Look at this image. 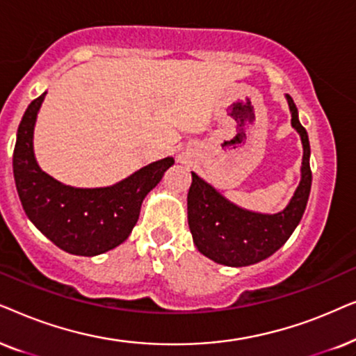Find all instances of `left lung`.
<instances>
[{"label": "left lung", "mask_w": 356, "mask_h": 356, "mask_svg": "<svg viewBox=\"0 0 356 356\" xmlns=\"http://www.w3.org/2000/svg\"><path fill=\"white\" fill-rule=\"evenodd\" d=\"M286 101L293 129L301 136L302 165L301 182L285 210L275 215L244 210L192 172V186L187 195L188 227L197 249L218 264L245 267L270 257L290 239L306 210L312 182L309 138L298 118L295 102L288 94Z\"/></svg>", "instance_id": "obj_1"}]
</instances>
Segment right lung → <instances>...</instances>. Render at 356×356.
<instances>
[{
    "label": "right lung",
    "mask_w": 356,
    "mask_h": 356,
    "mask_svg": "<svg viewBox=\"0 0 356 356\" xmlns=\"http://www.w3.org/2000/svg\"><path fill=\"white\" fill-rule=\"evenodd\" d=\"M45 94L29 104L17 129L13 172L22 208L60 249L84 257L104 254L129 238L145 197L158 186L174 158L145 165L111 187L65 186L44 172L34 156V127Z\"/></svg>",
    "instance_id": "obj_1"
}]
</instances>
